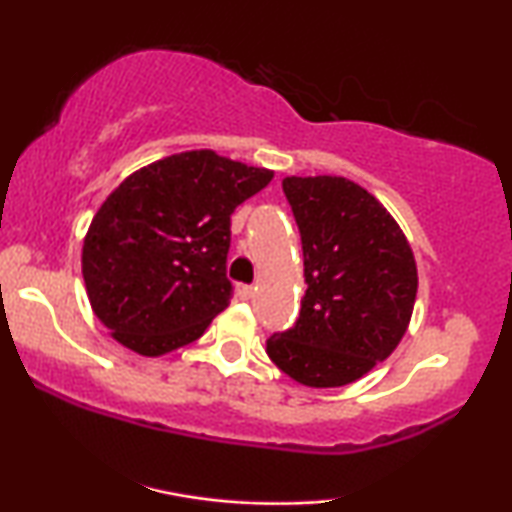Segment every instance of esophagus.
<instances>
[{
    "label": "esophagus",
    "mask_w": 512,
    "mask_h": 512,
    "mask_svg": "<svg viewBox=\"0 0 512 512\" xmlns=\"http://www.w3.org/2000/svg\"><path fill=\"white\" fill-rule=\"evenodd\" d=\"M254 293H256V289L251 284H237V296L240 298L249 300V298H254Z\"/></svg>",
    "instance_id": "esophagus-1"
}]
</instances>
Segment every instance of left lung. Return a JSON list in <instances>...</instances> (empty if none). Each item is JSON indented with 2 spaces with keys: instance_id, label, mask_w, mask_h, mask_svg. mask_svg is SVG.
Listing matches in <instances>:
<instances>
[{
  "instance_id": "8db88e82",
  "label": "left lung",
  "mask_w": 512,
  "mask_h": 512,
  "mask_svg": "<svg viewBox=\"0 0 512 512\" xmlns=\"http://www.w3.org/2000/svg\"><path fill=\"white\" fill-rule=\"evenodd\" d=\"M305 258L298 319L268 338L275 366L307 387H342L394 352L408 331L417 265L403 230L342 177H286Z\"/></svg>"
}]
</instances>
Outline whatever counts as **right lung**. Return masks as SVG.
Segmentation results:
<instances>
[{
	"label": "right lung",
	"mask_w": 512,
	"mask_h": 512,
	"mask_svg": "<svg viewBox=\"0 0 512 512\" xmlns=\"http://www.w3.org/2000/svg\"><path fill=\"white\" fill-rule=\"evenodd\" d=\"M270 179L265 167L186 151L130 174L104 200L83 242V279L121 345L167 354L226 310L230 214Z\"/></svg>",
	"instance_id": "obj_1"
}]
</instances>
